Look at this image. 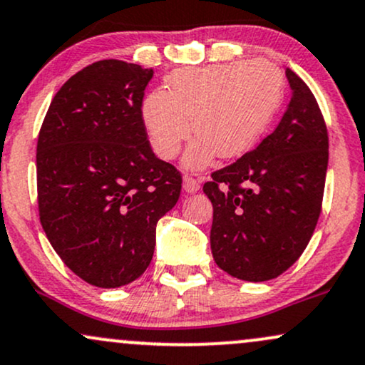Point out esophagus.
<instances>
[{
	"label": "esophagus",
	"instance_id": "1",
	"mask_svg": "<svg viewBox=\"0 0 365 365\" xmlns=\"http://www.w3.org/2000/svg\"><path fill=\"white\" fill-rule=\"evenodd\" d=\"M200 188V182L199 180H195L194 177H185L183 178V190L188 192V194H194Z\"/></svg>",
	"mask_w": 365,
	"mask_h": 365
}]
</instances>
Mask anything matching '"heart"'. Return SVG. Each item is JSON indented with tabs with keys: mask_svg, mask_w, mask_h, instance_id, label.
<instances>
[{
	"mask_svg": "<svg viewBox=\"0 0 365 365\" xmlns=\"http://www.w3.org/2000/svg\"><path fill=\"white\" fill-rule=\"evenodd\" d=\"M282 90V74L267 61L182 69L170 78L168 91L156 90L144 100L149 143L158 156L173 160L194 129L188 168H204L216 155L238 158L270 124Z\"/></svg>",
	"mask_w": 365,
	"mask_h": 365,
	"instance_id": "1",
	"label": "heart"
}]
</instances>
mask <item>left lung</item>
I'll return each mask as SVG.
<instances>
[{
    "instance_id": "obj_1",
    "label": "left lung",
    "mask_w": 365,
    "mask_h": 365,
    "mask_svg": "<svg viewBox=\"0 0 365 365\" xmlns=\"http://www.w3.org/2000/svg\"><path fill=\"white\" fill-rule=\"evenodd\" d=\"M292 98L272 134L204 183L210 250L232 277L263 282L301 257L322 214L328 130L314 95L285 69Z\"/></svg>"
}]
</instances>
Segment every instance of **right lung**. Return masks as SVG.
<instances>
[{
    "label": "right lung",
    "mask_w": 365,
    "mask_h": 365,
    "mask_svg": "<svg viewBox=\"0 0 365 365\" xmlns=\"http://www.w3.org/2000/svg\"><path fill=\"white\" fill-rule=\"evenodd\" d=\"M151 78L139 64L96 61L61 86L38 133L41 225L64 265L95 287L144 274L156 222L182 190V173L148 140L143 98Z\"/></svg>",
    "instance_id": "1"
}]
</instances>
